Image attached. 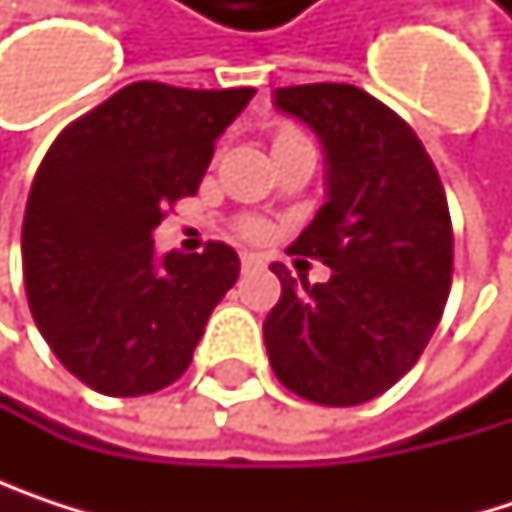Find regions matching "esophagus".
I'll list each match as a JSON object with an SVG mask.
<instances>
[{
    "instance_id": "34e87169",
    "label": "esophagus",
    "mask_w": 512,
    "mask_h": 512,
    "mask_svg": "<svg viewBox=\"0 0 512 512\" xmlns=\"http://www.w3.org/2000/svg\"><path fill=\"white\" fill-rule=\"evenodd\" d=\"M263 260L257 255H243V272H252V269H260Z\"/></svg>"
}]
</instances>
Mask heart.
<instances>
[{"instance_id": "obj_1", "label": "heart", "mask_w": 512, "mask_h": 512, "mask_svg": "<svg viewBox=\"0 0 512 512\" xmlns=\"http://www.w3.org/2000/svg\"><path fill=\"white\" fill-rule=\"evenodd\" d=\"M287 136H293V133H284V136H278V139H287ZM246 234H249V237H263V234H266V225L252 219V222H246Z\"/></svg>"}]
</instances>
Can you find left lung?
I'll return each instance as SVG.
<instances>
[{"label": "left lung", "mask_w": 512, "mask_h": 512, "mask_svg": "<svg viewBox=\"0 0 512 512\" xmlns=\"http://www.w3.org/2000/svg\"><path fill=\"white\" fill-rule=\"evenodd\" d=\"M326 154V204L290 246L332 278L302 285L269 269L281 299L263 320L275 376L323 406H358L388 391L436 332L454 269L451 213L436 165L412 127L356 85L272 91Z\"/></svg>", "instance_id": "obj_1"}]
</instances>
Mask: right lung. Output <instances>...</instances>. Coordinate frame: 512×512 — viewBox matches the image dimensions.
Masks as SVG:
<instances>
[{
  "mask_svg": "<svg viewBox=\"0 0 512 512\" xmlns=\"http://www.w3.org/2000/svg\"><path fill=\"white\" fill-rule=\"evenodd\" d=\"M255 88L133 82L73 121L44 156L23 219L32 317L58 361L109 397L183 376L240 275L225 243L156 255L162 210L195 195L216 139Z\"/></svg>",
  "mask_w": 512,
  "mask_h": 512,
  "instance_id": "1",
  "label": "right lung"
}]
</instances>
